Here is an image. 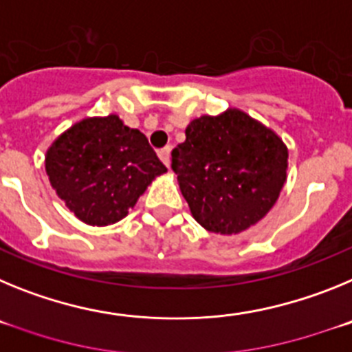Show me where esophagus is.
Instances as JSON below:
<instances>
[{"mask_svg": "<svg viewBox=\"0 0 352 352\" xmlns=\"http://www.w3.org/2000/svg\"><path fill=\"white\" fill-rule=\"evenodd\" d=\"M158 157H160V160L164 162V166L169 167V164H170V148L169 146L164 149H160V151H158Z\"/></svg>", "mask_w": 352, "mask_h": 352, "instance_id": "esophagus-1", "label": "esophagus"}]
</instances>
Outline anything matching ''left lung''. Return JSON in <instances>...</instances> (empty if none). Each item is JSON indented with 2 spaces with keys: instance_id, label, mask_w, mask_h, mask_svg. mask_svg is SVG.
<instances>
[{
  "instance_id": "8db88e82",
  "label": "left lung",
  "mask_w": 352,
  "mask_h": 352,
  "mask_svg": "<svg viewBox=\"0 0 352 352\" xmlns=\"http://www.w3.org/2000/svg\"><path fill=\"white\" fill-rule=\"evenodd\" d=\"M173 149V170L192 217L211 232L238 234L266 217L287 179V146L239 109L201 116Z\"/></svg>"
}]
</instances>
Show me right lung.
<instances>
[{
  "label": "right lung",
  "mask_w": 352,
  "mask_h": 352,
  "mask_svg": "<svg viewBox=\"0 0 352 352\" xmlns=\"http://www.w3.org/2000/svg\"><path fill=\"white\" fill-rule=\"evenodd\" d=\"M45 173L65 206L88 226L120 222L167 173L148 139L116 114L77 121L45 153Z\"/></svg>",
  "instance_id": "right-lung-1"
}]
</instances>
